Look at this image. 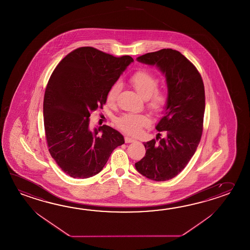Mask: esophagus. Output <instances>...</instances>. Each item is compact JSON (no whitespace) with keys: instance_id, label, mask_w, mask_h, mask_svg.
Segmentation results:
<instances>
[{"instance_id":"34e87169","label":"esophagus","mask_w":250,"mask_h":250,"mask_svg":"<svg viewBox=\"0 0 250 250\" xmlns=\"http://www.w3.org/2000/svg\"><path fill=\"white\" fill-rule=\"evenodd\" d=\"M134 142H135V140H133L132 138L127 137V136L125 137V143H134Z\"/></svg>"}]
</instances>
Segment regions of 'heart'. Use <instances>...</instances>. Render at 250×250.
Returning a JSON list of instances; mask_svg holds the SVG:
<instances>
[{
	"label": "heart",
	"mask_w": 250,
	"mask_h": 250,
	"mask_svg": "<svg viewBox=\"0 0 250 250\" xmlns=\"http://www.w3.org/2000/svg\"><path fill=\"white\" fill-rule=\"evenodd\" d=\"M130 83L136 92L147 100L149 109L153 112H163L167 105V95L162 90L157 89L158 79L156 75L146 69H140L130 77ZM121 88L120 83H116L109 88L107 93L108 104L116 102ZM149 124L148 117L141 114H125L116 120L117 127L130 135H137L143 127H147Z\"/></svg>",
	"instance_id": "1"
}]
</instances>
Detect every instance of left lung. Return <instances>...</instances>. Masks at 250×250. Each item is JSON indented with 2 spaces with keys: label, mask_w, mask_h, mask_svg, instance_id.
Masks as SVG:
<instances>
[{
  "label": "left lung",
  "mask_w": 250,
  "mask_h": 250,
  "mask_svg": "<svg viewBox=\"0 0 250 250\" xmlns=\"http://www.w3.org/2000/svg\"><path fill=\"white\" fill-rule=\"evenodd\" d=\"M137 61L156 65L165 74L168 97L165 116L156 126L167 136L161 139L158 133L156 140L143 143L146 154L135 167L150 180L167 181L184 170L199 146L203 132L204 83L196 66L180 51L162 49L138 57Z\"/></svg>",
  "instance_id": "8db88e82"
}]
</instances>
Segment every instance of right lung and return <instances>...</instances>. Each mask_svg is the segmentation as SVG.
Segmentation results:
<instances>
[{"mask_svg":"<svg viewBox=\"0 0 250 250\" xmlns=\"http://www.w3.org/2000/svg\"><path fill=\"white\" fill-rule=\"evenodd\" d=\"M133 62L128 55L114 57L87 46L68 53L52 72L43 100L46 142L57 165L73 178L100 173L125 143L110 126L92 132L89 118L105 105L109 88Z\"/></svg>","mask_w":250,"mask_h":250,"instance_id":"1","label":"right lung"}]
</instances>
